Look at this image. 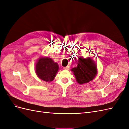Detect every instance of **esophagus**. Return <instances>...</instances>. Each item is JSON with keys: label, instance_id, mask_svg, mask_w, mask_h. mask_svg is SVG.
<instances>
[{"label": "esophagus", "instance_id": "34e87169", "mask_svg": "<svg viewBox=\"0 0 129 129\" xmlns=\"http://www.w3.org/2000/svg\"><path fill=\"white\" fill-rule=\"evenodd\" d=\"M63 69L64 70H66V71H68L69 69V66H67V67H63Z\"/></svg>", "mask_w": 129, "mask_h": 129}]
</instances>
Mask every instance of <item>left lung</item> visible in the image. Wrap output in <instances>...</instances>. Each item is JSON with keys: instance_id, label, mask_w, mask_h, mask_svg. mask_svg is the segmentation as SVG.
Masks as SVG:
<instances>
[{"instance_id": "obj_1", "label": "left lung", "mask_w": 129, "mask_h": 129, "mask_svg": "<svg viewBox=\"0 0 129 129\" xmlns=\"http://www.w3.org/2000/svg\"><path fill=\"white\" fill-rule=\"evenodd\" d=\"M77 66L71 69L78 83L83 84L88 83L96 77L97 73V66L90 57H79Z\"/></svg>"}]
</instances>
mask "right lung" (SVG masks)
I'll return each mask as SVG.
<instances>
[{"instance_id":"right-lung-1","label":"right lung","mask_w":129,"mask_h":129,"mask_svg":"<svg viewBox=\"0 0 129 129\" xmlns=\"http://www.w3.org/2000/svg\"><path fill=\"white\" fill-rule=\"evenodd\" d=\"M58 70V64L48 57H40L36 65V72L38 77L48 82L54 79Z\"/></svg>"}]
</instances>
